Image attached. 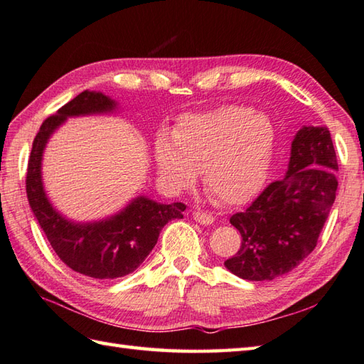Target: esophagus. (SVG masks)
<instances>
[{
  "label": "esophagus",
  "mask_w": 364,
  "mask_h": 364,
  "mask_svg": "<svg viewBox=\"0 0 364 364\" xmlns=\"http://www.w3.org/2000/svg\"><path fill=\"white\" fill-rule=\"evenodd\" d=\"M193 220H195L199 224L208 225V224H212L215 221V218L207 212H203V210H195V212H193Z\"/></svg>",
  "instance_id": "34e87169"
}]
</instances>
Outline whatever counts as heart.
Returning a JSON list of instances; mask_svg holds the SVG:
<instances>
[{
	"mask_svg": "<svg viewBox=\"0 0 364 364\" xmlns=\"http://www.w3.org/2000/svg\"><path fill=\"white\" fill-rule=\"evenodd\" d=\"M276 127L268 115L243 104H225L183 115L173 132L154 141L157 171L169 188H191L204 173L205 188L224 204H245L268 179Z\"/></svg>",
	"mask_w": 364,
	"mask_h": 364,
	"instance_id": "b5f03b06",
	"label": "heart"
}]
</instances>
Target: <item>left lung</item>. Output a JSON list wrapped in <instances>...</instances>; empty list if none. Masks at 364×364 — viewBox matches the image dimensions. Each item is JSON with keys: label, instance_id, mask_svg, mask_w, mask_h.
Returning a JSON list of instances; mask_svg holds the SVG:
<instances>
[{"label": "left lung", "instance_id": "1", "mask_svg": "<svg viewBox=\"0 0 364 364\" xmlns=\"http://www.w3.org/2000/svg\"><path fill=\"white\" fill-rule=\"evenodd\" d=\"M332 136L324 126L294 135L284 179L266 187L230 224L241 233L238 252L224 262L245 280H272L294 269L316 247L332 208L338 181Z\"/></svg>", "mask_w": 364, "mask_h": 364}]
</instances>
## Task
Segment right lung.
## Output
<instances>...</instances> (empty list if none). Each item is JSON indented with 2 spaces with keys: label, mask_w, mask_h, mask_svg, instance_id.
Returning a JSON list of instances; mask_svg holds the SVG:
<instances>
[{
  "label": "right lung",
  "mask_w": 364,
  "mask_h": 364,
  "mask_svg": "<svg viewBox=\"0 0 364 364\" xmlns=\"http://www.w3.org/2000/svg\"><path fill=\"white\" fill-rule=\"evenodd\" d=\"M118 104L101 92L85 90L46 118L32 143L26 193L32 213L54 252L68 268L92 279H117L134 272L154 249L160 230L171 220H182L187 205L160 204L136 196L118 213L100 221L77 223L54 208L45 191L42 160L46 143L71 117L114 114Z\"/></svg>",
  "instance_id": "right-lung-1"
}]
</instances>
